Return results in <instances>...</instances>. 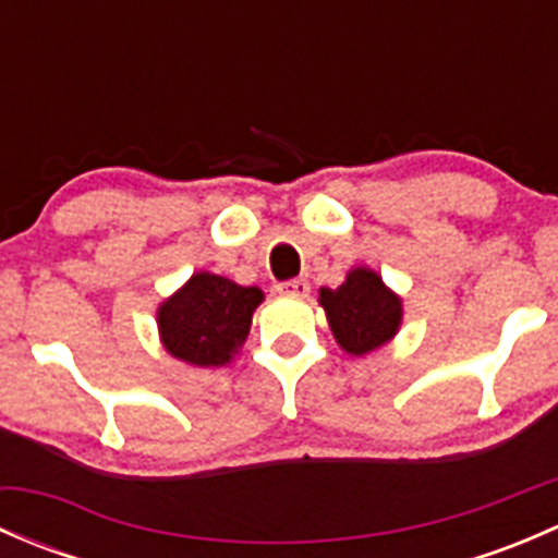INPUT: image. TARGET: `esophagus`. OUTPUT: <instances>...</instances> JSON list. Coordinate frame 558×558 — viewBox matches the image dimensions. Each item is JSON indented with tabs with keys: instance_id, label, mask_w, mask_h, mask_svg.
Returning <instances> with one entry per match:
<instances>
[{
	"instance_id": "1",
	"label": "esophagus",
	"mask_w": 558,
	"mask_h": 558,
	"mask_svg": "<svg viewBox=\"0 0 558 558\" xmlns=\"http://www.w3.org/2000/svg\"><path fill=\"white\" fill-rule=\"evenodd\" d=\"M280 294H289V296H307L311 294V283L305 278H294V280H283L278 283Z\"/></svg>"
}]
</instances>
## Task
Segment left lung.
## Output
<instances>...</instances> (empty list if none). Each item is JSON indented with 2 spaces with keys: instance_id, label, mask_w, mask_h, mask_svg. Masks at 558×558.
Here are the masks:
<instances>
[{
  "instance_id": "8db88e82",
  "label": "left lung",
  "mask_w": 558,
  "mask_h": 558,
  "mask_svg": "<svg viewBox=\"0 0 558 558\" xmlns=\"http://www.w3.org/2000/svg\"><path fill=\"white\" fill-rule=\"evenodd\" d=\"M320 305L337 342L353 356L391 340L402 320V302L373 269H353L340 289H320Z\"/></svg>"
}]
</instances>
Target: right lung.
<instances>
[{"instance_id": "right-lung-1", "label": "right lung", "mask_w": 558, "mask_h": 558, "mask_svg": "<svg viewBox=\"0 0 558 558\" xmlns=\"http://www.w3.org/2000/svg\"><path fill=\"white\" fill-rule=\"evenodd\" d=\"M264 300L256 286L199 272L161 305L159 329L174 359L196 367L227 364L251 331V315Z\"/></svg>"}]
</instances>
